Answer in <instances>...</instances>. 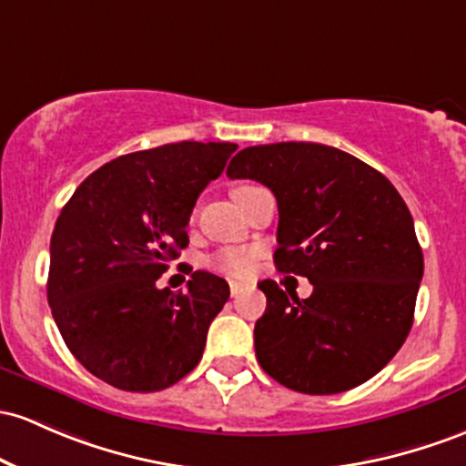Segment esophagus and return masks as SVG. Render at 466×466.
Segmentation results:
<instances>
[{
  "label": "esophagus",
  "instance_id": "1",
  "mask_svg": "<svg viewBox=\"0 0 466 466\" xmlns=\"http://www.w3.org/2000/svg\"><path fill=\"white\" fill-rule=\"evenodd\" d=\"M243 291H245L243 283H237V280H232V283H229V294H232L234 299H237L238 294H243Z\"/></svg>",
  "mask_w": 466,
  "mask_h": 466
}]
</instances>
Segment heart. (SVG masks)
<instances>
[{
  "label": "heart",
  "instance_id": "b5f03b06",
  "mask_svg": "<svg viewBox=\"0 0 466 466\" xmlns=\"http://www.w3.org/2000/svg\"><path fill=\"white\" fill-rule=\"evenodd\" d=\"M249 187H254V186H238L237 190H234V198H237L238 194L248 192ZM209 263H212V268L218 269V272H223L228 276H237V279H243V276L252 274L254 252L248 248H225V249H218Z\"/></svg>",
  "mask_w": 466,
  "mask_h": 466
}]
</instances>
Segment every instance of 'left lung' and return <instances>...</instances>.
<instances>
[{"mask_svg":"<svg viewBox=\"0 0 466 466\" xmlns=\"http://www.w3.org/2000/svg\"><path fill=\"white\" fill-rule=\"evenodd\" d=\"M229 178L274 192L279 272L308 276L309 299L260 280L268 309L254 350L276 382L327 396L362 385L396 356L413 323L422 249L407 203L385 175L323 143L245 147Z\"/></svg>","mask_w":466,"mask_h":466,"instance_id":"obj_1","label":"left lung"}]
</instances>
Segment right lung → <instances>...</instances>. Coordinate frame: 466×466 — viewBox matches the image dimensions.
I'll list each match as a JSON object with an SVG mask.
<instances>
[{
    "instance_id": "right-lung-1",
    "label": "right lung",
    "mask_w": 466,
    "mask_h": 466,
    "mask_svg": "<svg viewBox=\"0 0 466 466\" xmlns=\"http://www.w3.org/2000/svg\"><path fill=\"white\" fill-rule=\"evenodd\" d=\"M237 143L181 141L106 163L76 187L50 238L48 305L73 356L124 391H161L198 365L229 285L198 269L187 291L158 276L187 248L198 194Z\"/></svg>"
}]
</instances>
